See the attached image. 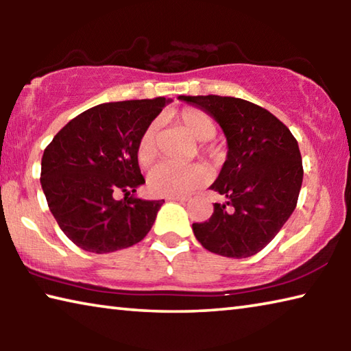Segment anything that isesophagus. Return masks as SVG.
<instances>
[{
  "label": "esophagus",
  "instance_id": "esophagus-1",
  "mask_svg": "<svg viewBox=\"0 0 351 351\" xmlns=\"http://www.w3.org/2000/svg\"><path fill=\"white\" fill-rule=\"evenodd\" d=\"M167 199H170V201H181V203H184V201H187V197H167Z\"/></svg>",
  "mask_w": 351,
  "mask_h": 351
}]
</instances>
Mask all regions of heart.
Listing matches in <instances>:
<instances>
[{
	"label": "heart",
	"instance_id": "b5f03b06",
	"mask_svg": "<svg viewBox=\"0 0 351 351\" xmlns=\"http://www.w3.org/2000/svg\"><path fill=\"white\" fill-rule=\"evenodd\" d=\"M176 119L181 125L193 136L197 141H201L199 150L204 156L210 159H218L221 154V148L215 144H206L204 141L212 139L217 133V123L210 114L199 108H184L176 112ZM158 122H153L142 132L141 138L136 145V158L141 167L148 169L158 158ZM209 180V171L201 165L192 167H176L171 164H159L152 170L148 176V189L154 195L161 197H182V195L192 193L193 190L204 186Z\"/></svg>",
	"mask_w": 351,
	"mask_h": 351
}]
</instances>
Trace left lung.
Returning <instances> with one entry per match:
<instances>
[{
	"label": "left lung",
	"mask_w": 351,
	"mask_h": 351,
	"mask_svg": "<svg viewBox=\"0 0 351 351\" xmlns=\"http://www.w3.org/2000/svg\"><path fill=\"white\" fill-rule=\"evenodd\" d=\"M221 125L228 159L210 189L228 198L212 217L193 223L207 251L230 258L260 252L294 212L304 167L293 133L283 122L247 100L223 96H180Z\"/></svg>",
	"instance_id": "left-lung-1"
}]
</instances>
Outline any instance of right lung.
I'll return each mask as SVG.
<instances>
[{"mask_svg":"<svg viewBox=\"0 0 351 351\" xmlns=\"http://www.w3.org/2000/svg\"><path fill=\"white\" fill-rule=\"evenodd\" d=\"M171 99L100 104L58 132L41 158V187L64 235L83 251L114 252L150 232L164 199L134 198L144 130ZM124 193L122 200L117 199Z\"/></svg>","mask_w":351,"mask_h":351,"instance_id":"1","label":"right lung"}]
</instances>
